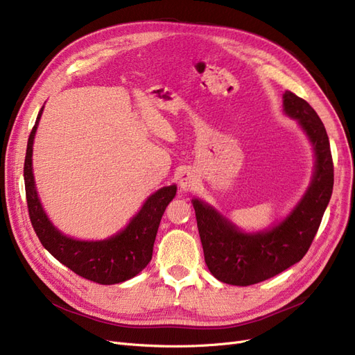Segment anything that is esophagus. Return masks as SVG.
<instances>
[{"mask_svg": "<svg viewBox=\"0 0 355 355\" xmlns=\"http://www.w3.org/2000/svg\"><path fill=\"white\" fill-rule=\"evenodd\" d=\"M198 184V178L192 170H184L179 176V187L184 191L194 189Z\"/></svg>", "mask_w": 355, "mask_h": 355, "instance_id": "1", "label": "esophagus"}]
</instances>
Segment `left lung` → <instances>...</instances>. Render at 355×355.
Returning <instances> with one entry per match:
<instances>
[{
    "label": "left lung",
    "instance_id": "1",
    "mask_svg": "<svg viewBox=\"0 0 355 355\" xmlns=\"http://www.w3.org/2000/svg\"><path fill=\"white\" fill-rule=\"evenodd\" d=\"M284 112L297 120L313 144V180L296 207L272 228L243 232L201 200H192L209 271L219 282L250 286L297 263L313 243L333 191V159L324 124L311 105L295 93L283 94Z\"/></svg>",
    "mask_w": 355,
    "mask_h": 355
}]
</instances>
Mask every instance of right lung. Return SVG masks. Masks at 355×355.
<instances>
[{
  "instance_id": "1",
  "label": "right lung",
  "mask_w": 355,
  "mask_h": 355,
  "mask_svg": "<svg viewBox=\"0 0 355 355\" xmlns=\"http://www.w3.org/2000/svg\"><path fill=\"white\" fill-rule=\"evenodd\" d=\"M42 108L28 139L24 167L28 211L34 231L44 249L80 277L99 284H116L130 280L153 259V247L159 220L167 204L176 196V185L161 188L148 197L142 209L127 227L110 239L81 241L62 234L50 222L41 206L32 173V145Z\"/></svg>"
}]
</instances>
